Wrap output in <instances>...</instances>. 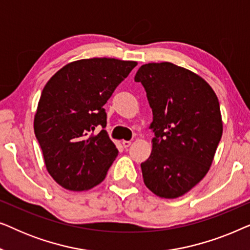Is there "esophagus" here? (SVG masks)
<instances>
[{"mask_svg": "<svg viewBox=\"0 0 250 250\" xmlns=\"http://www.w3.org/2000/svg\"><path fill=\"white\" fill-rule=\"evenodd\" d=\"M122 143H123V146H124V148H128V146H131L132 142L131 141H123Z\"/></svg>", "mask_w": 250, "mask_h": 250, "instance_id": "34e87169", "label": "esophagus"}]
</instances>
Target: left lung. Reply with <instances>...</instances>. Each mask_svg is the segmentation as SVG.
<instances>
[{
  "instance_id": "8db88e82",
  "label": "left lung",
  "mask_w": 250,
  "mask_h": 250,
  "mask_svg": "<svg viewBox=\"0 0 250 250\" xmlns=\"http://www.w3.org/2000/svg\"><path fill=\"white\" fill-rule=\"evenodd\" d=\"M134 81L145 87L153 116L143 182L160 198L183 196L213 163L223 133L220 102L204 78L170 62L143 64Z\"/></svg>"
}]
</instances>
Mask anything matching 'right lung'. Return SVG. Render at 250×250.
Listing matches in <instances>:
<instances>
[{
    "mask_svg": "<svg viewBox=\"0 0 250 250\" xmlns=\"http://www.w3.org/2000/svg\"><path fill=\"white\" fill-rule=\"evenodd\" d=\"M136 64L114 58L77 60L44 86L34 131L47 172L64 189L88 190L104 180L118 150L104 129V105Z\"/></svg>",
    "mask_w": 250,
    "mask_h": 250,
    "instance_id": "obj_1",
    "label": "right lung"
}]
</instances>
